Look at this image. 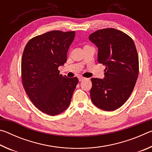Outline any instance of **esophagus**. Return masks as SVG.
I'll list each match as a JSON object with an SVG mask.
<instances>
[{
  "label": "esophagus",
  "instance_id": "1",
  "mask_svg": "<svg viewBox=\"0 0 152 152\" xmlns=\"http://www.w3.org/2000/svg\"><path fill=\"white\" fill-rule=\"evenodd\" d=\"M78 80H79L80 82H82V81H83L84 80H85V78H83V77H82V76H79Z\"/></svg>",
  "mask_w": 152,
  "mask_h": 152
}]
</instances>
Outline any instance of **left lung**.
Masks as SVG:
<instances>
[{
	"instance_id": "8db88e82",
	"label": "left lung",
	"mask_w": 152,
	"mask_h": 152,
	"mask_svg": "<svg viewBox=\"0 0 152 152\" xmlns=\"http://www.w3.org/2000/svg\"><path fill=\"white\" fill-rule=\"evenodd\" d=\"M98 48V61L105 66L103 79L91 78V100L106 111L119 109L130 96L139 74V58L133 40L113 28L89 35Z\"/></svg>"
}]
</instances>
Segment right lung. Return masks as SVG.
Listing matches in <instances>:
<instances>
[{
    "label": "right lung",
    "instance_id": "1",
    "mask_svg": "<svg viewBox=\"0 0 152 152\" xmlns=\"http://www.w3.org/2000/svg\"><path fill=\"white\" fill-rule=\"evenodd\" d=\"M74 37L75 31H51L30 39L23 53L25 91L38 109L51 116L68 107L78 82L77 77L67 78L58 70V67L66 63Z\"/></svg>",
    "mask_w": 152,
    "mask_h": 152
}]
</instances>
